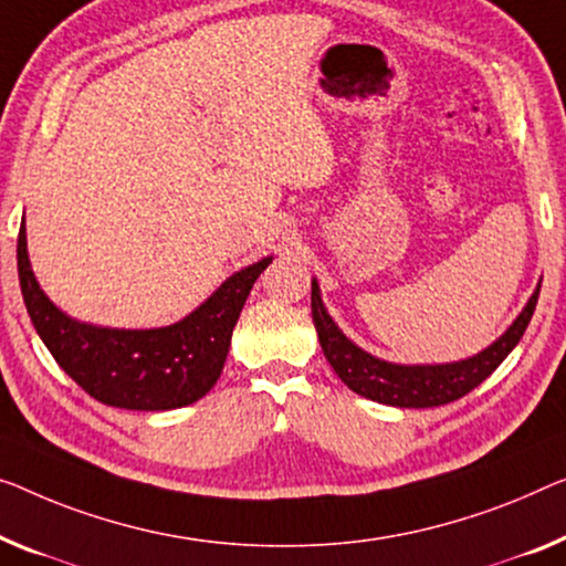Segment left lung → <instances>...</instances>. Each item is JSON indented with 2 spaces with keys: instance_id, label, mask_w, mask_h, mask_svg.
Returning a JSON list of instances; mask_svg holds the SVG:
<instances>
[{
  "instance_id": "8db88e82",
  "label": "left lung",
  "mask_w": 566,
  "mask_h": 566,
  "mask_svg": "<svg viewBox=\"0 0 566 566\" xmlns=\"http://www.w3.org/2000/svg\"><path fill=\"white\" fill-rule=\"evenodd\" d=\"M538 290H542V284L536 286L534 297L528 300L516 323L491 348L468 360H460V364L447 366H396L368 356L366 350H360L358 345H353L348 337L337 331L333 317L327 315L323 302H319L317 282H312V323H315L327 364L335 368V374L340 376V381L350 391L366 396L370 401L401 409L442 407V403L460 399V396L470 394L475 386L483 384L503 364V358L516 348L536 310Z\"/></svg>"
}]
</instances>
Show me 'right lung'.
<instances>
[{
  "instance_id": "add662e5",
  "label": "right lung",
  "mask_w": 566,
  "mask_h": 566,
  "mask_svg": "<svg viewBox=\"0 0 566 566\" xmlns=\"http://www.w3.org/2000/svg\"><path fill=\"white\" fill-rule=\"evenodd\" d=\"M269 264L272 259H261L259 264L241 269L206 305L170 327L112 331L63 315L32 274L24 223L17 235V272L24 307L57 366L96 401L137 411L188 407L213 389L229 356L243 302Z\"/></svg>"
}]
</instances>
